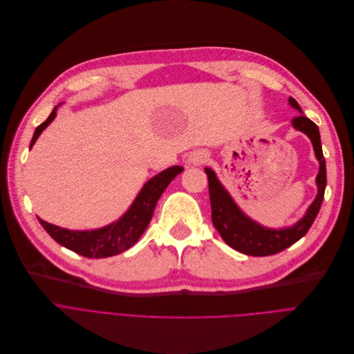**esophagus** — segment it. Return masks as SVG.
Listing matches in <instances>:
<instances>
[{
    "label": "esophagus",
    "mask_w": 354,
    "mask_h": 354,
    "mask_svg": "<svg viewBox=\"0 0 354 354\" xmlns=\"http://www.w3.org/2000/svg\"><path fill=\"white\" fill-rule=\"evenodd\" d=\"M207 158V154L205 153H197V154H194L193 156V162L194 164H201V162H204V160Z\"/></svg>",
    "instance_id": "esophagus-1"
}]
</instances>
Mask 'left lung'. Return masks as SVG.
Here are the masks:
<instances>
[{
    "mask_svg": "<svg viewBox=\"0 0 354 354\" xmlns=\"http://www.w3.org/2000/svg\"><path fill=\"white\" fill-rule=\"evenodd\" d=\"M288 102L293 109L301 113L299 102L295 98L290 97ZM292 124L296 130L304 133L311 140L316 158L320 164V169L316 177L317 196L315 201L310 204L303 218H300L292 227L274 230V228H267L259 224L257 221L252 220L250 217H247L240 210V207L236 204L232 196L228 194V192L224 189L223 184L218 181L216 173L209 167L204 169L207 173V177H209L212 220L216 230L220 233V236L228 245L243 254L263 257V256H270V254L283 252L284 248L299 241L308 232V228L311 227L316 216L319 214V210L324 198V189L327 183L326 161L323 157L319 127L303 114L293 118Z\"/></svg>",
    "mask_w": 354,
    "mask_h": 354,
    "instance_id": "obj_1",
    "label": "left lung"
}]
</instances>
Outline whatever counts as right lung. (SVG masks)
Returning a JSON list of instances; mask_svg holds the SVG:
<instances>
[{"mask_svg": "<svg viewBox=\"0 0 354 354\" xmlns=\"http://www.w3.org/2000/svg\"><path fill=\"white\" fill-rule=\"evenodd\" d=\"M57 115V107L53 110V113L48 115V118L39 124L35 129L30 149L43 133L48 124L55 118ZM183 171V167L180 165H173V167L164 170L150 178L147 183L142 185L141 192L130 205V209L122 214L117 221L97 228V230H87V232H75V230H67L54 224H50L44 220H39L41 225L46 228V232L61 245H64L68 250L81 254L88 259H106L115 254H120L122 252L129 250V248L137 243V240L141 237L145 228H147L156 204L164 190L167 189V185L176 178L177 174Z\"/></svg>", "mask_w": 354, "mask_h": 354, "instance_id": "obj_1", "label": "right lung"}]
</instances>
